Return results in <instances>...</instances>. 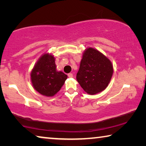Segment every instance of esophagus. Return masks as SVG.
<instances>
[{
    "mask_svg": "<svg viewBox=\"0 0 146 146\" xmlns=\"http://www.w3.org/2000/svg\"><path fill=\"white\" fill-rule=\"evenodd\" d=\"M68 77L72 78L73 76V73H69L68 75Z\"/></svg>",
    "mask_w": 146,
    "mask_h": 146,
    "instance_id": "obj_1",
    "label": "esophagus"
}]
</instances>
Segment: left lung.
<instances>
[{"label": "left lung", "instance_id": "left-lung-1", "mask_svg": "<svg viewBox=\"0 0 146 146\" xmlns=\"http://www.w3.org/2000/svg\"><path fill=\"white\" fill-rule=\"evenodd\" d=\"M113 72L110 60L98 51L90 48L83 54L76 80L86 93L95 95L106 88Z\"/></svg>", "mask_w": 146, "mask_h": 146}]
</instances>
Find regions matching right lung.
Instances as JSON below:
<instances>
[{"label":"right lung","mask_w":146,"mask_h":146,"mask_svg":"<svg viewBox=\"0 0 146 146\" xmlns=\"http://www.w3.org/2000/svg\"><path fill=\"white\" fill-rule=\"evenodd\" d=\"M68 76L56 71L53 55L44 54L36 62L31 73V79L35 90L47 97H52L60 91Z\"/></svg>","instance_id":"1"}]
</instances>
